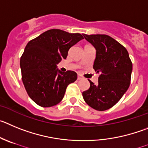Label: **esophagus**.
<instances>
[{
	"instance_id": "esophagus-1",
	"label": "esophagus",
	"mask_w": 148,
	"mask_h": 148,
	"mask_svg": "<svg viewBox=\"0 0 148 148\" xmlns=\"http://www.w3.org/2000/svg\"><path fill=\"white\" fill-rule=\"evenodd\" d=\"M82 79V77H81L79 74H78V76H77V79H78V80H79V79Z\"/></svg>"
}]
</instances>
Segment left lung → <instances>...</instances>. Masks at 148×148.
Returning a JSON list of instances; mask_svg holds the SVG:
<instances>
[{
  "label": "left lung",
  "instance_id": "1",
  "mask_svg": "<svg viewBox=\"0 0 148 148\" xmlns=\"http://www.w3.org/2000/svg\"><path fill=\"white\" fill-rule=\"evenodd\" d=\"M84 38L97 50L93 68L99 74L97 85L82 92L85 102L97 110L115 106L130 86L133 64L127 49L106 34H86Z\"/></svg>",
  "mask_w": 148,
  "mask_h": 148
}]
</instances>
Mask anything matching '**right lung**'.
I'll return each instance as SVG.
<instances>
[{"label":"right lung","instance_id":"obj_1","mask_svg":"<svg viewBox=\"0 0 148 148\" xmlns=\"http://www.w3.org/2000/svg\"><path fill=\"white\" fill-rule=\"evenodd\" d=\"M82 39L79 33L53 29L27 43L20 61L22 81L28 95L38 106H56L64 97L67 86L77 79L75 71L62 73L56 66Z\"/></svg>","mask_w":148,"mask_h":148}]
</instances>
